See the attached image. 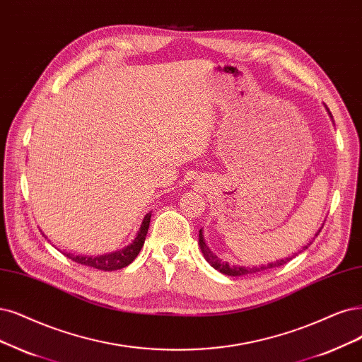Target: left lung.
Returning <instances> with one entry per match:
<instances>
[{"mask_svg": "<svg viewBox=\"0 0 362 362\" xmlns=\"http://www.w3.org/2000/svg\"><path fill=\"white\" fill-rule=\"evenodd\" d=\"M319 234V233H317ZM316 234V235H317ZM199 246H202V250L204 253L206 259L211 264V267H215L216 270H219L221 273L226 274V276H246V274H253V273H258V272H264V270H269V269H274V267H280L286 264L288 261H291L292 258H285V259H280L277 262H272V264H267L262 267H253V269H246V267H237V265H230L226 262H221L218 259L216 255H213L211 250H209V247L204 243V238H203V233L199 230ZM307 247V246H305ZM304 247V249H305Z\"/></svg>", "mask_w": 362, "mask_h": 362, "instance_id": "8db88e82", "label": "left lung"}]
</instances>
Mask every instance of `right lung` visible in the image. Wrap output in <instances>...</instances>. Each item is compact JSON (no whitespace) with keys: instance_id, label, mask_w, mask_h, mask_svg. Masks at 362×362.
Segmentation results:
<instances>
[{"instance_id":"1","label":"right lung","mask_w":362,"mask_h":362,"mask_svg":"<svg viewBox=\"0 0 362 362\" xmlns=\"http://www.w3.org/2000/svg\"><path fill=\"white\" fill-rule=\"evenodd\" d=\"M149 223H151V213L144 216L140 230L137 233V237L134 238V242L122 250L107 253V255H100V257H76V255H70V253H66V257L77 264L92 267V269H98V270H104V272L124 269V267L129 265L134 259H136L140 253V250L144 245L147 230H149Z\"/></svg>"}]
</instances>
